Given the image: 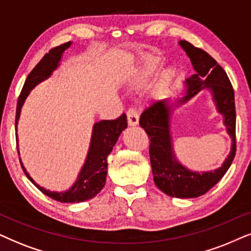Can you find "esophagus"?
I'll list each match as a JSON object with an SVG mask.
<instances>
[{"mask_svg":"<svg viewBox=\"0 0 251 251\" xmlns=\"http://www.w3.org/2000/svg\"><path fill=\"white\" fill-rule=\"evenodd\" d=\"M126 115H127V123H128L129 126L138 125V123H139V113H138V111H136L135 108H133V106H131V108H128L127 112H126Z\"/></svg>","mask_w":251,"mask_h":251,"instance_id":"34e87169","label":"esophagus"}]
</instances>
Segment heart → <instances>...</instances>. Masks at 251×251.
Returning <instances> with one entry per match:
<instances>
[{
    "label": "heart",
    "mask_w": 251,
    "mask_h": 251,
    "mask_svg": "<svg viewBox=\"0 0 251 251\" xmlns=\"http://www.w3.org/2000/svg\"><path fill=\"white\" fill-rule=\"evenodd\" d=\"M157 65H158V61H156V59H153V58H150L149 61L147 62V65L145 68V75H150L151 73L155 72V70L157 69ZM171 75H172L171 71H165L162 73V75H160V79H159V82H158L159 88L163 89L168 86L170 79H171Z\"/></svg>",
    "instance_id": "b5f03b06"
}]
</instances>
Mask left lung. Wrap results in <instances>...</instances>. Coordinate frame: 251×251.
Listing matches in <instances>:
<instances>
[{
    "instance_id": "1",
    "label": "left lung",
    "mask_w": 251,
    "mask_h": 251,
    "mask_svg": "<svg viewBox=\"0 0 251 251\" xmlns=\"http://www.w3.org/2000/svg\"><path fill=\"white\" fill-rule=\"evenodd\" d=\"M179 45L193 63L196 73L187 79L188 91L180 103L188 101L202 88H210L218 106L225 117L227 132L232 136V150L222 168L211 172H192L176 162L172 152L169 128L170 106L165 100L156 101L143 110L140 126L150 139L149 157L155 185L166 195L179 199L199 198L209 192L229 169L236 152V113L234 91L225 70L208 52L192 43L181 40Z\"/></svg>"
}]
</instances>
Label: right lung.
<instances>
[{
  "label": "right lung",
  "mask_w": 251,
  "mask_h": 251,
  "mask_svg": "<svg viewBox=\"0 0 251 251\" xmlns=\"http://www.w3.org/2000/svg\"><path fill=\"white\" fill-rule=\"evenodd\" d=\"M70 46H71V42H66L50 49L49 52L43 56L41 61L35 65V68L27 75L21 94H19L18 102H17L16 127L19 115H21V109L31 89L51 75L53 70L57 68L62 53ZM126 127H127V120H126L125 113L120 115L116 119L101 120V122L95 124L94 129H93L91 147H89L88 156H87L85 165H83L81 172H80L78 180L68 192L53 193L36 185L21 163L23 171L43 194H46L47 196L55 200V201L62 203H78L88 201V200L95 198L104 187L106 173H108V159L106 158H108L109 153L112 151L113 146L116 145L120 133Z\"/></svg>",
  "instance_id": "add662e5"
}]
</instances>
